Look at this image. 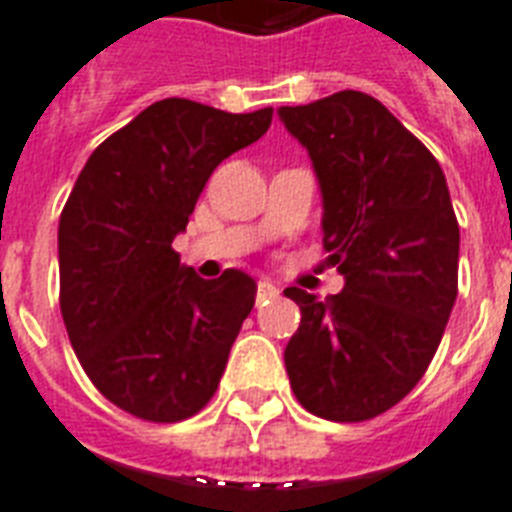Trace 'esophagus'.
<instances>
[{
    "label": "esophagus",
    "instance_id": "1",
    "mask_svg": "<svg viewBox=\"0 0 512 512\" xmlns=\"http://www.w3.org/2000/svg\"><path fill=\"white\" fill-rule=\"evenodd\" d=\"M276 295H279L276 284H271L268 279L257 281V300H271V297H276Z\"/></svg>",
    "mask_w": 512,
    "mask_h": 512
}]
</instances>
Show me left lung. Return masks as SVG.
<instances>
[{
  "label": "left lung",
  "mask_w": 512,
  "mask_h": 512,
  "mask_svg": "<svg viewBox=\"0 0 512 512\" xmlns=\"http://www.w3.org/2000/svg\"><path fill=\"white\" fill-rule=\"evenodd\" d=\"M324 201L327 263L345 279L321 303L300 287V327L284 364L316 417L364 422L422 380L457 300L460 225L441 164L380 100L342 90L281 106Z\"/></svg>",
  "instance_id": "8db88e82"
}]
</instances>
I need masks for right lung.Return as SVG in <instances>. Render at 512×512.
Instances as JSON below:
<instances>
[{
    "label": "right lung",
    "mask_w": 512,
    "mask_h": 512,
    "mask_svg": "<svg viewBox=\"0 0 512 512\" xmlns=\"http://www.w3.org/2000/svg\"><path fill=\"white\" fill-rule=\"evenodd\" d=\"M273 108L228 114L159 100L100 143L58 225L60 313L103 396L148 422L193 417L215 396L257 284L180 265L185 231L215 167L263 138Z\"/></svg>",
    "instance_id": "right-lung-1"
}]
</instances>
